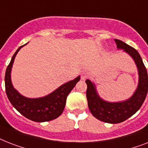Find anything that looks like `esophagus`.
<instances>
[{"label": "esophagus", "instance_id": "esophagus-1", "mask_svg": "<svg viewBox=\"0 0 148 148\" xmlns=\"http://www.w3.org/2000/svg\"><path fill=\"white\" fill-rule=\"evenodd\" d=\"M88 77V74L86 72H83L81 74V80H85Z\"/></svg>", "mask_w": 148, "mask_h": 148}]
</instances>
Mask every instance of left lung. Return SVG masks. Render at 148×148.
<instances>
[{
  "mask_svg": "<svg viewBox=\"0 0 148 148\" xmlns=\"http://www.w3.org/2000/svg\"><path fill=\"white\" fill-rule=\"evenodd\" d=\"M115 42L118 49H123V51L132 58L138 70V85L132 97L122 102L110 103L105 101L98 95L94 84L90 80H86L87 85L86 99L90 111L97 119L112 124L124 122L133 116L142 106L148 90L147 69L138 51L119 39H115Z\"/></svg>",
  "mask_w": 148,
  "mask_h": 148,
  "instance_id": "1",
  "label": "left lung"
}]
</instances>
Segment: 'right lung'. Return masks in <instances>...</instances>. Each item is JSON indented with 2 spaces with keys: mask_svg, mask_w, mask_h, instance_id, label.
Segmentation results:
<instances>
[{
  "mask_svg": "<svg viewBox=\"0 0 148 148\" xmlns=\"http://www.w3.org/2000/svg\"><path fill=\"white\" fill-rule=\"evenodd\" d=\"M23 46H20L13 55L6 70L4 80L8 99L20 114L33 122H43L55 119L63 112L67 97L80 80V77L78 76L74 80L65 83L45 97L36 99L23 97L14 88L10 78V72L16 55Z\"/></svg>",
  "mask_w": 148,
  "mask_h": 148,
  "instance_id": "obj_1",
  "label": "right lung"
}]
</instances>
